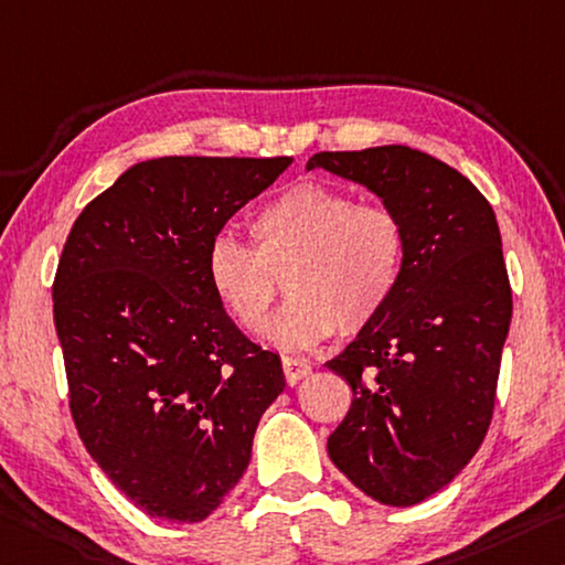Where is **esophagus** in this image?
Instances as JSON below:
<instances>
[{
  "label": "esophagus",
  "mask_w": 565,
  "mask_h": 565,
  "mask_svg": "<svg viewBox=\"0 0 565 565\" xmlns=\"http://www.w3.org/2000/svg\"><path fill=\"white\" fill-rule=\"evenodd\" d=\"M281 370L284 377L289 384H297L299 380H303L311 370V364L307 360H299V356H284L281 360Z\"/></svg>",
  "instance_id": "esophagus-1"
}]
</instances>
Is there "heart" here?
Here are the masks:
<instances>
[{
  "mask_svg": "<svg viewBox=\"0 0 565 565\" xmlns=\"http://www.w3.org/2000/svg\"><path fill=\"white\" fill-rule=\"evenodd\" d=\"M246 246L218 234L205 250V281L238 329H262L287 274L290 301L262 337L303 352L334 334H360L395 301L409 258L405 218L387 203H360L347 188L299 181L250 218Z\"/></svg>",
  "mask_w": 565,
  "mask_h": 565,
  "instance_id": "1",
  "label": "heart"
}]
</instances>
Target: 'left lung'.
<instances>
[{
    "instance_id": "left-lung-1",
    "label": "left lung",
    "mask_w": 565,
    "mask_h": 565,
    "mask_svg": "<svg viewBox=\"0 0 565 565\" xmlns=\"http://www.w3.org/2000/svg\"><path fill=\"white\" fill-rule=\"evenodd\" d=\"M307 168L366 185L407 223L395 301L327 362L352 387L327 450L380 503H423L472 460L495 407L513 317L495 213L462 173L407 146L317 153Z\"/></svg>"
}]
</instances>
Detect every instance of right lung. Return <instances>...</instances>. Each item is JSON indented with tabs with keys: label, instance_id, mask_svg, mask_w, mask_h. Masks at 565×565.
Here are the masks:
<instances>
[{
	"label": "right lung",
	"instance_id": "1",
	"mask_svg": "<svg viewBox=\"0 0 565 565\" xmlns=\"http://www.w3.org/2000/svg\"><path fill=\"white\" fill-rule=\"evenodd\" d=\"M289 163L146 160L85 205L62 248L52 301L73 423L113 486L153 518H209L284 392L279 354L211 294L205 250Z\"/></svg>",
	"mask_w": 565,
	"mask_h": 565
}]
</instances>
